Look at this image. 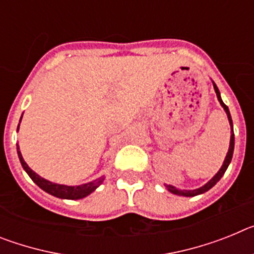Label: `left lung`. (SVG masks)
<instances>
[{
  "label": "left lung",
  "instance_id": "obj_1",
  "mask_svg": "<svg viewBox=\"0 0 254 254\" xmlns=\"http://www.w3.org/2000/svg\"><path fill=\"white\" fill-rule=\"evenodd\" d=\"M212 84H214V89H215V93H216L217 100H219V102H220V104H221V107L224 108V111L226 112V116H228L229 123H230V127H232V136H230V145H229L228 154H226L225 160H224L223 165H221V168H220L219 172H217L216 174H215L214 178L210 179V181H208L205 186H202V187L197 188V190H177L176 187H173V186H170V185L165 186V187H167V190H169V192H172V193H174V194H178V196L193 197V196H197V194H202V193H205V192H207V190H210V188L214 187V186L216 185L217 182H219L220 179H221V177L224 176V173H225L226 169H228L229 164H230V161H232L233 152H234V131H233L232 116H230V112H229V108L226 107V105L224 104L223 100H221V96H220V91H219V89H217V86H216V85H215V82H212Z\"/></svg>",
  "mask_w": 254,
  "mask_h": 254
}]
</instances>
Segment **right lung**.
I'll list each match as a JSON object with an SVG mask.
<instances>
[{"label":"right lung","mask_w":254,"mask_h":254,"mask_svg":"<svg viewBox=\"0 0 254 254\" xmlns=\"http://www.w3.org/2000/svg\"><path fill=\"white\" fill-rule=\"evenodd\" d=\"M21 121V120H20ZM17 129H19V126H17ZM17 155H19L20 163H21L22 168L28 173V176L30 177L31 181L34 182L35 185L39 188H42L43 190H46L47 193L52 194V196L58 197V198H64V199H80L84 198V197L89 196L91 192L96 190L103 183L104 178H98L93 182H89V183H85L81 186H64V185H57V183H53V182H49L47 179L39 177L35 172L30 169L28 167V164L24 161L22 159V155L19 150V145H17Z\"/></svg>","instance_id":"add662e5"}]
</instances>
